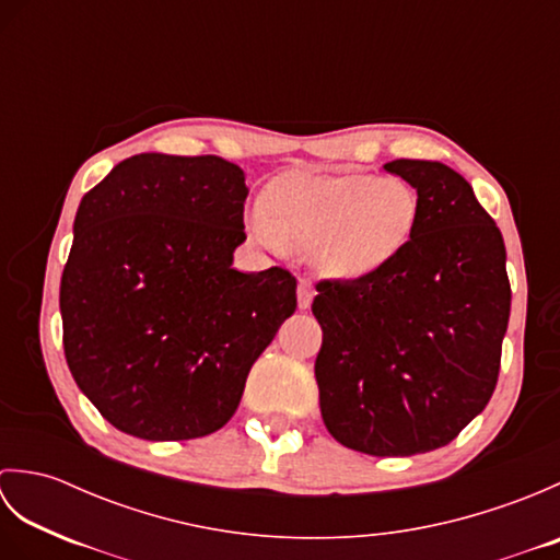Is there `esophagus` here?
Returning a JSON list of instances; mask_svg holds the SVG:
<instances>
[{"label": "esophagus", "mask_w": 560, "mask_h": 560, "mask_svg": "<svg viewBox=\"0 0 560 560\" xmlns=\"http://www.w3.org/2000/svg\"><path fill=\"white\" fill-rule=\"evenodd\" d=\"M313 295H315L313 283L307 279H301L299 281V307H301V311H307V307H311Z\"/></svg>", "instance_id": "obj_1"}]
</instances>
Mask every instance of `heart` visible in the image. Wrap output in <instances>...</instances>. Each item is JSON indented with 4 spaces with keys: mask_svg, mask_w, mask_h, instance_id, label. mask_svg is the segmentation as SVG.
<instances>
[{
    "mask_svg": "<svg viewBox=\"0 0 560 560\" xmlns=\"http://www.w3.org/2000/svg\"><path fill=\"white\" fill-rule=\"evenodd\" d=\"M421 217L416 189L397 177L368 173H295L273 180L265 209H253L247 231L269 249H307L329 279H368L411 243Z\"/></svg>",
    "mask_w": 560,
    "mask_h": 560,
    "instance_id": "heart-1",
    "label": "heart"
}]
</instances>
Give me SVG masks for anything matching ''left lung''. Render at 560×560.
Instances as JSON below:
<instances>
[{
	"label": "left lung",
	"instance_id": "1",
	"mask_svg": "<svg viewBox=\"0 0 560 560\" xmlns=\"http://www.w3.org/2000/svg\"><path fill=\"white\" fill-rule=\"evenodd\" d=\"M421 217L407 249L355 281H319L315 361L331 438L375 457L447 445L486 409L510 319L505 243L471 185L440 161L397 159Z\"/></svg>",
	"mask_w": 560,
	"mask_h": 560
}]
</instances>
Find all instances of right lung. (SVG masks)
<instances>
[{"label":"right lung","mask_w":560,"mask_h":560,"mask_svg":"<svg viewBox=\"0 0 560 560\" xmlns=\"http://www.w3.org/2000/svg\"><path fill=\"white\" fill-rule=\"evenodd\" d=\"M245 173L219 156L139 153L83 195L59 283L65 355L117 431L192 440L241 404L295 311L289 269H233Z\"/></svg>","instance_id":"right-lung-1"}]
</instances>
